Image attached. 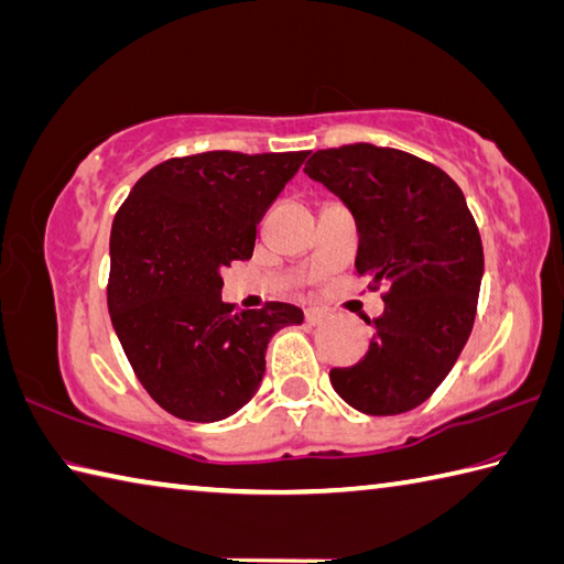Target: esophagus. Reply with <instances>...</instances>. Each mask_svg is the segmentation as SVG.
Returning a JSON list of instances; mask_svg holds the SVG:
<instances>
[{"label":"esophagus","instance_id":"1","mask_svg":"<svg viewBox=\"0 0 564 564\" xmlns=\"http://www.w3.org/2000/svg\"><path fill=\"white\" fill-rule=\"evenodd\" d=\"M325 317H327V313L323 308H308V311H305V323H311V325H321Z\"/></svg>","mask_w":564,"mask_h":564}]
</instances>
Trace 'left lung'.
Segmentation results:
<instances>
[{
	"instance_id": "left-lung-1",
	"label": "left lung",
	"mask_w": 564,
	"mask_h": 564,
	"mask_svg": "<svg viewBox=\"0 0 564 564\" xmlns=\"http://www.w3.org/2000/svg\"><path fill=\"white\" fill-rule=\"evenodd\" d=\"M305 172L355 214V269L382 283L367 355L330 382L365 414H402L434 394L474 330L484 243L464 192L442 167L370 142L317 150Z\"/></svg>"
}]
</instances>
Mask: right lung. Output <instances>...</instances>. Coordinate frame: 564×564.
<instances>
[{
	"mask_svg": "<svg viewBox=\"0 0 564 564\" xmlns=\"http://www.w3.org/2000/svg\"><path fill=\"white\" fill-rule=\"evenodd\" d=\"M308 152L212 150L145 172L112 219L108 311L132 372L184 422H219L253 397L265 345L303 311H234L221 269L253 253L256 224Z\"/></svg>",
	"mask_w": 564,
	"mask_h": 564,
	"instance_id": "right-lung-1",
	"label": "right lung"
}]
</instances>
